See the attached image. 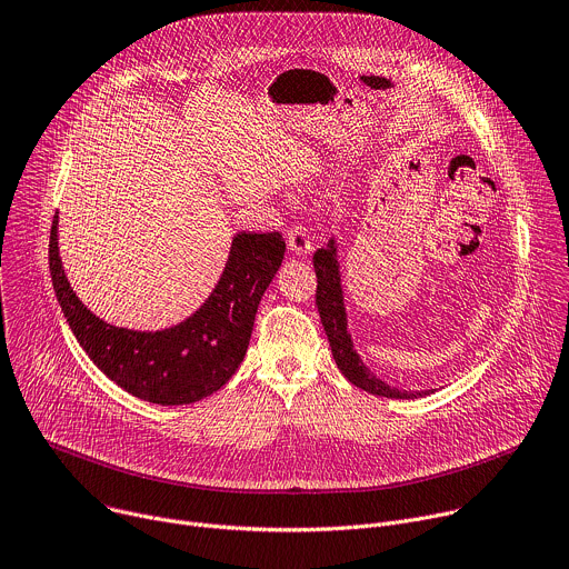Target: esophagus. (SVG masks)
Returning <instances> with one entry per match:
<instances>
[{
	"label": "esophagus",
	"mask_w": 569,
	"mask_h": 569,
	"mask_svg": "<svg viewBox=\"0 0 569 569\" xmlns=\"http://www.w3.org/2000/svg\"><path fill=\"white\" fill-rule=\"evenodd\" d=\"M287 244H289V251L298 258H307L311 253V247H313L302 226H291L289 233H287Z\"/></svg>",
	"instance_id": "1"
}]
</instances>
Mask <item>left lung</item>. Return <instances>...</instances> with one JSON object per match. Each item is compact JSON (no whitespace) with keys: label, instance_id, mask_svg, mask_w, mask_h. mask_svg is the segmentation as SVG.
Instances as JSON below:
<instances>
[{"label":"left lung","instance_id":"obj_1","mask_svg":"<svg viewBox=\"0 0 569 569\" xmlns=\"http://www.w3.org/2000/svg\"><path fill=\"white\" fill-rule=\"evenodd\" d=\"M313 269L318 278L316 287V305L320 313V322L329 338V348L338 370L346 375L357 388L388 399H417L432 395L435 390H399L379 379L355 350V338L348 329V311H346V293L343 280H340V262H338V242L331 238L327 247L313 253Z\"/></svg>","mask_w":569,"mask_h":569}]
</instances>
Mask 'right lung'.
<instances>
[{
    "mask_svg": "<svg viewBox=\"0 0 569 569\" xmlns=\"http://www.w3.org/2000/svg\"><path fill=\"white\" fill-rule=\"evenodd\" d=\"M282 258L280 233H238L214 289L194 313L166 329L139 331L104 322L76 296L60 258L58 214L49 240L56 298L80 348L113 383L159 406L194 403L238 372Z\"/></svg>",
    "mask_w": 569,
    "mask_h": 569,
    "instance_id": "1",
    "label": "right lung"
}]
</instances>
